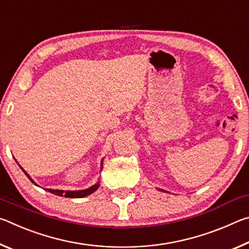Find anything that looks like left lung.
Returning a JSON list of instances; mask_svg holds the SVG:
<instances>
[{"label": "left lung", "mask_w": 249, "mask_h": 249, "mask_svg": "<svg viewBox=\"0 0 249 249\" xmlns=\"http://www.w3.org/2000/svg\"><path fill=\"white\" fill-rule=\"evenodd\" d=\"M159 191H163V192H167V191H165V190H162V189H159Z\"/></svg>", "instance_id": "obj_1"}]
</instances>
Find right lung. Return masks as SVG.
I'll return each mask as SVG.
<instances>
[{
  "label": "right lung",
  "instance_id": "add662e5",
  "mask_svg": "<svg viewBox=\"0 0 249 249\" xmlns=\"http://www.w3.org/2000/svg\"><path fill=\"white\" fill-rule=\"evenodd\" d=\"M103 160H104V158L101 160V170H102V168H103ZM19 166V165H18ZM20 167V166H19ZM20 169H22L23 171H24V174L27 176V178L32 181L33 183H35V181H34L32 178H31V176H29L26 171H25L22 167H20ZM36 185H37V183H35ZM99 187H100V180L98 181V182H96L95 184H93L92 185V187H90V188H88V189H84V190H77V191H65V190H54V189H45L46 191H48V192H50V193H53V195H56V196H64L65 197H71V199H77V197H84V196H90V195H92V193L93 192H95L96 190H98L99 189Z\"/></svg>",
  "mask_w": 249,
  "mask_h": 249
}]
</instances>
